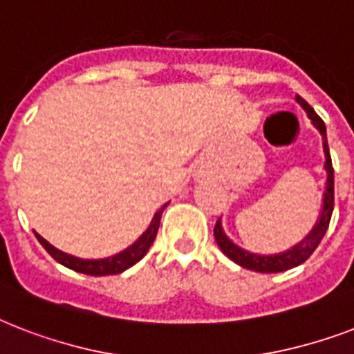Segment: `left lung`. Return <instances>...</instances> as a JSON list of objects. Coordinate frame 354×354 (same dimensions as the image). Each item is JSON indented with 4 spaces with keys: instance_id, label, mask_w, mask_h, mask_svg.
Segmentation results:
<instances>
[{
    "instance_id": "8db88e82",
    "label": "left lung",
    "mask_w": 354,
    "mask_h": 354,
    "mask_svg": "<svg viewBox=\"0 0 354 354\" xmlns=\"http://www.w3.org/2000/svg\"><path fill=\"white\" fill-rule=\"evenodd\" d=\"M296 101L301 104V108L307 112L308 119L313 121V124L318 128V132L322 133L324 139V152H325V171H327V185H325L324 193V204H322V213H319L318 222L314 224L313 232L308 233L299 244H296L290 250H286L283 253H275V255H259V253H252L242 250L236 244H233L227 235L222 230L221 218L215 224V239L222 253L230 257L233 263H236L242 268L253 270V272H261V274H275V272H285L290 270L297 264L305 263L313 252L318 248V244L324 239L327 227H329L330 216H333V209H335V171H333V161H330L329 145H327V132H325V122L322 121L318 113L314 112L313 106L308 104L303 97L296 95Z\"/></svg>"
}]
</instances>
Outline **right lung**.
<instances>
[{
	"label": "right lung",
	"instance_id": "1",
	"mask_svg": "<svg viewBox=\"0 0 354 354\" xmlns=\"http://www.w3.org/2000/svg\"><path fill=\"white\" fill-rule=\"evenodd\" d=\"M167 205H161V209L156 211L154 218L150 222V226L147 227V232L143 235L139 236L138 241L133 242L132 246H128L127 250H122L121 253L118 255H112V257L106 259H80V257H73V255H69V253H64L60 250L49 244V242L40 236L38 233H35L38 242H40L41 246L46 248L47 253L51 255L57 263L64 264L66 268H71L75 272H80V274L86 275H115L121 274L124 270H128L130 266L141 261V259L147 255L149 252V248L152 246V242L156 239V233H158V227H160V221H161V213L165 209Z\"/></svg>",
	"mask_w": 354,
	"mask_h": 354
}]
</instances>
